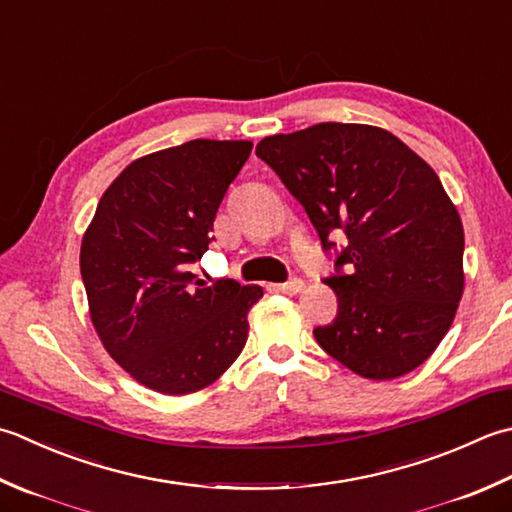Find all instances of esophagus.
<instances>
[{
	"mask_svg": "<svg viewBox=\"0 0 512 512\" xmlns=\"http://www.w3.org/2000/svg\"><path fill=\"white\" fill-rule=\"evenodd\" d=\"M304 279H299V277H290L288 282H284V284H279L277 288L282 290V293H286V295H295V293H302L304 290Z\"/></svg>",
	"mask_w": 512,
	"mask_h": 512,
	"instance_id": "34e87169",
	"label": "esophagus"
}]
</instances>
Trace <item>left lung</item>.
<instances>
[{
    "mask_svg": "<svg viewBox=\"0 0 512 512\" xmlns=\"http://www.w3.org/2000/svg\"><path fill=\"white\" fill-rule=\"evenodd\" d=\"M335 250L337 317L313 330L339 364L395 379L433 355L464 290V228L422 157L388 130L315 124L257 144ZM340 239V244L334 242Z\"/></svg>",
    "mask_w": 512,
    "mask_h": 512,
    "instance_id": "1",
    "label": "left lung"
}]
</instances>
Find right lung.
Instances as JSON below:
<instances>
[{"mask_svg":"<svg viewBox=\"0 0 512 512\" xmlns=\"http://www.w3.org/2000/svg\"><path fill=\"white\" fill-rule=\"evenodd\" d=\"M250 142L193 139L130 164L108 186L79 255L90 319L139 384L186 395L213 384L242 353L262 286L193 268Z\"/></svg>","mask_w":512,"mask_h":512,"instance_id":"right-lung-1","label":"right lung"}]
</instances>
